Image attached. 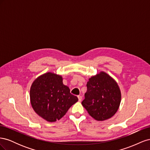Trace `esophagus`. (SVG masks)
<instances>
[{
	"label": "esophagus",
	"mask_w": 150,
	"mask_h": 150,
	"mask_svg": "<svg viewBox=\"0 0 150 150\" xmlns=\"http://www.w3.org/2000/svg\"><path fill=\"white\" fill-rule=\"evenodd\" d=\"M78 98L79 101H81V100H82V96H78Z\"/></svg>",
	"instance_id": "esophagus-1"
}]
</instances>
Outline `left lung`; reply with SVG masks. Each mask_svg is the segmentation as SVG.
<instances>
[{"mask_svg": "<svg viewBox=\"0 0 150 150\" xmlns=\"http://www.w3.org/2000/svg\"><path fill=\"white\" fill-rule=\"evenodd\" d=\"M82 105L97 121H104L114 116L121 103L118 85L110 76L101 72L89 79Z\"/></svg>", "mask_w": 150, "mask_h": 150, "instance_id": "1", "label": "left lung"}]
</instances>
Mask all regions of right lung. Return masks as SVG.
<instances>
[{"label": "right lung", "instance_id": "right-lung-1", "mask_svg": "<svg viewBox=\"0 0 150 150\" xmlns=\"http://www.w3.org/2000/svg\"><path fill=\"white\" fill-rule=\"evenodd\" d=\"M30 103L34 111L49 122L64 116L78 98L63 84L62 76L47 72L36 79L30 89Z\"/></svg>", "mask_w": 150, "mask_h": 150}]
</instances>
